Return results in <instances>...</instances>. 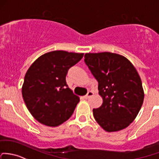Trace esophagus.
Masks as SVG:
<instances>
[{"instance_id": "esophagus-1", "label": "esophagus", "mask_w": 159, "mask_h": 159, "mask_svg": "<svg viewBox=\"0 0 159 159\" xmlns=\"http://www.w3.org/2000/svg\"><path fill=\"white\" fill-rule=\"evenodd\" d=\"M93 95V91H88V93H87L85 96H84V98H85V99H88V98H91V97H92Z\"/></svg>"}]
</instances>
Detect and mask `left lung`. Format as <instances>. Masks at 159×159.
Here are the masks:
<instances>
[{
  "label": "left lung",
  "instance_id": "8db88e82",
  "mask_svg": "<svg viewBox=\"0 0 159 159\" xmlns=\"http://www.w3.org/2000/svg\"><path fill=\"white\" fill-rule=\"evenodd\" d=\"M84 61L98 81L103 98L101 106L93 110L95 120L107 132L126 128L136 119L144 100L135 67L124 56L107 52L86 53Z\"/></svg>",
  "mask_w": 159,
  "mask_h": 159
}]
</instances>
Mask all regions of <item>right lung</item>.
I'll return each instance as SVG.
<instances>
[{"label":"right lung","mask_w":159,"mask_h":159,"mask_svg":"<svg viewBox=\"0 0 159 159\" xmlns=\"http://www.w3.org/2000/svg\"><path fill=\"white\" fill-rule=\"evenodd\" d=\"M83 53L52 51L39 57L25 75L23 101L32 116L42 124L58 126L71 117L80 99L66 83L68 69Z\"/></svg>","instance_id":"add662e5"}]
</instances>
